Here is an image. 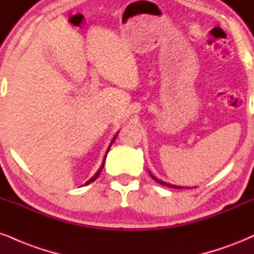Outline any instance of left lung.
<instances>
[{
    "label": "left lung",
    "instance_id": "8db88e82",
    "mask_svg": "<svg viewBox=\"0 0 254 254\" xmlns=\"http://www.w3.org/2000/svg\"><path fill=\"white\" fill-rule=\"evenodd\" d=\"M149 174H150V172H149ZM150 176L152 177V179L155 180V181L158 182V183H160V185H162V186H167V187H169V188H176V189H182V188H183V187H179V186L169 185V183H167V182H164V181H161V180H158L157 177H155L154 175H152V174H150Z\"/></svg>",
    "mask_w": 254,
    "mask_h": 254
}]
</instances>
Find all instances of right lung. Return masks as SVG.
Masks as SVG:
<instances>
[{"label": "right lung", "mask_w": 254, "mask_h": 254, "mask_svg": "<svg viewBox=\"0 0 254 254\" xmlns=\"http://www.w3.org/2000/svg\"><path fill=\"white\" fill-rule=\"evenodd\" d=\"M117 135H118V133H117ZM117 135H116V136L114 137V138H112V140H111V143H110V145H109L108 150H106V154H105V156H104V160H103V162H102V166H100V168H99V169H98V172H97L96 174H94V175H93L92 177H91V179H90V180H88V181H86V182H85V186L90 185V183H91V182H93V181H94V180H96V179H97V177H98V176H99V174H100V173H102V170H103V168H104V164H105V160H106V155H108V152H109V150H110V146H111V145H112V143H114V142H115V139H116V137H117Z\"/></svg>", "instance_id": "obj_1"}]
</instances>
